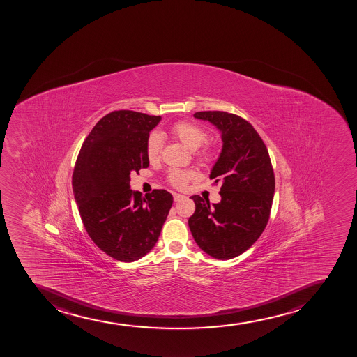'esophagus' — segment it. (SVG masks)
<instances>
[{"label": "esophagus", "instance_id": "1", "mask_svg": "<svg viewBox=\"0 0 357 357\" xmlns=\"http://www.w3.org/2000/svg\"><path fill=\"white\" fill-rule=\"evenodd\" d=\"M174 201H180V199H183L184 196L183 195H181V194H177V192H175V194H174Z\"/></svg>", "mask_w": 357, "mask_h": 357}]
</instances>
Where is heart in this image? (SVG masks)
Returning a JSON list of instances; mask_svg holds the SVG:
<instances>
[{"mask_svg":"<svg viewBox=\"0 0 357 357\" xmlns=\"http://www.w3.org/2000/svg\"><path fill=\"white\" fill-rule=\"evenodd\" d=\"M170 135L192 151H197L199 146L206 142L208 137V134L201 126L192 122H187V121H181L173 124L170 128ZM161 137L158 135H151L146 144V155L149 161L158 160L161 155ZM208 155L209 154L206 151H202L199 153V158H208ZM194 177L195 174L192 172H184V170H172L169 174L170 183L178 188L184 187L188 181L192 180Z\"/></svg>","mask_w":357,"mask_h":357,"instance_id":"heart-1","label":"heart"}]
</instances>
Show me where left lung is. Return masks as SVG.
I'll return each instance as SVG.
<instances>
[{"mask_svg":"<svg viewBox=\"0 0 357 357\" xmlns=\"http://www.w3.org/2000/svg\"><path fill=\"white\" fill-rule=\"evenodd\" d=\"M221 134L222 149L211 180L221 184V202L192 195L195 213L189 228L208 255L230 259L248 250L266 228L274 199L275 177L269 153L252 124L225 112H199Z\"/></svg>","mask_w":357,"mask_h":357,"instance_id":"obj_1","label":"left lung"}]
</instances>
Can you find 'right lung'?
Listing matches in <instances>:
<instances>
[{"label":"right lung","instance_id":"1","mask_svg":"<svg viewBox=\"0 0 357 357\" xmlns=\"http://www.w3.org/2000/svg\"><path fill=\"white\" fill-rule=\"evenodd\" d=\"M161 116L132 110L105 115L83 142L73 174V192L86 233L107 255L134 262L154 248L173 195L130 189V174L148 168L149 132Z\"/></svg>","mask_w":357,"mask_h":357}]
</instances>
